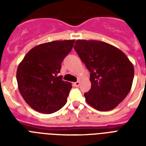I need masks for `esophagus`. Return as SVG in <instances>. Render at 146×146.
Returning <instances> with one entry per match:
<instances>
[{
    "label": "esophagus",
    "instance_id": "34e87169",
    "mask_svg": "<svg viewBox=\"0 0 146 146\" xmlns=\"http://www.w3.org/2000/svg\"><path fill=\"white\" fill-rule=\"evenodd\" d=\"M80 85V81H77V82H73V86L76 87H78Z\"/></svg>",
    "mask_w": 146,
    "mask_h": 146
}]
</instances>
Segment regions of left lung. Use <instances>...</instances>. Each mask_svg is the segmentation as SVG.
Wrapping results in <instances>:
<instances>
[{
	"instance_id": "1",
	"label": "left lung",
	"mask_w": 146,
	"mask_h": 146,
	"mask_svg": "<svg viewBox=\"0 0 146 146\" xmlns=\"http://www.w3.org/2000/svg\"><path fill=\"white\" fill-rule=\"evenodd\" d=\"M74 49L90 72L92 86L86 101L101 111H111L130 91L134 66L122 50L96 40H76Z\"/></svg>"
}]
</instances>
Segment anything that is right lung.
<instances>
[{
    "mask_svg": "<svg viewBox=\"0 0 146 146\" xmlns=\"http://www.w3.org/2000/svg\"><path fill=\"white\" fill-rule=\"evenodd\" d=\"M74 42L53 41L38 44L19 63L17 70L18 89L25 102L38 112L54 113L67 102L72 84L57 74Z\"/></svg>",
    "mask_w": 146,
    "mask_h": 146,
    "instance_id": "add662e5",
    "label": "right lung"
}]
</instances>
